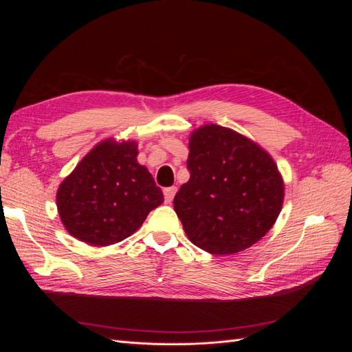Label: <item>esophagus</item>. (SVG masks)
<instances>
[{
  "mask_svg": "<svg viewBox=\"0 0 352 352\" xmlns=\"http://www.w3.org/2000/svg\"><path fill=\"white\" fill-rule=\"evenodd\" d=\"M176 190H177V188H176V186H170V188H166V189L163 190V194H164V201L167 202V204H170V202L173 201L175 194H176Z\"/></svg>",
  "mask_w": 352,
  "mask_h": 352,
  "instance_id": "34e87169",
  "label": "esophagus"
}]
</instances>
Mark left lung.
Returning <instances> with one entry per match:
<instances>
[{
    "label": "left lung",
    "mask_w": 352,
    "mask_h": 352,
    "mask_svg": "<svg viewBox=\"0 0 352 352\" xmlns=\"http://www.w3.org/2000/svg\"><path fill=\"white\" fill-rule=\"evenodd\" d=\"M189 180L173 206L186 236L210 254L247 250L267 233L283 202L272 157L247 138L217 124L190 136Z\"/></svg>",
    "instance_id": "obj_1"
}]
</instances>
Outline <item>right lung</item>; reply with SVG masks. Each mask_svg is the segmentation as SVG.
I'll list each match as a JSON object with an SVG mask.
<instances>
[{
    "mask_svg": "<svg viewBox=\"0 0 352 352\" xmlns=\"http://www.w3.org/2000/svg\"><path fill=\"white\" fill-rule=\"evenodd\" d=\"M136 155V142L104 141L63 180L57 208L70 235L97 247L117 243L162 204V189Z\"/></svg>",
    "mask_w": 352,
    "mask_h": 352,
    "instance_id": "1",
    "label": "right lung"
}]
</instances>
